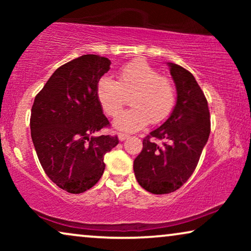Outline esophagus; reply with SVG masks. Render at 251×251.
I'll use <instances>...</instances> for the list:
<instances>
[{"label":"esophagus","instance_id":"obj_1","mask_svg":"<svg viewBox=\"0 0 251 251\" xmlns=\"http://www.w3.org/2000/svg\"><path fill=\"white\" fill-rule=\"evenodd\" d=\"M128 137H129L128 133H126V132H119V139L121 140V142H122V140H126V138H128Z\"/></svg>","mask_w":251,"mask_h":251}]
</instances>
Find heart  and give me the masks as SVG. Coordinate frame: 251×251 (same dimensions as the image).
I'll return each instance as SVG.
<instances>
[{"mask_svg":"<svg viewBox=\"0 0 251 251\" xmlns=\"http://www.w3.org/2000/svg\"><path fill=\"white\" fill-rule=\"evenodd\" d=\"M132 95L130 109L114 121L118 129L135 131L147 122L160 123L166 120L176 102V87L169 77L146 61H132L119 71L118 81L102 76L97 84V97L102 109L109 116H117Z\"/></svg>","mask_w":251,"mask_h":251,"instance_id":"obj_1","label":"heart"}]
</instances>
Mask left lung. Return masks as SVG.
Listing matches in <instances>:
<instances>
[{"instance_id":"8db88e82","label":"left lung","mask_w":251,"mask_h":251,"mask_svg":"<svg viewBox=\"0 0 251 251\" xmlns=\"http://www.w3.org/2000/svg\"><path fill=\"white\" fill-rule=\"evenodd\" d=\"M169 66L176 105L167 121L143 139L142 152L133 161L137 181L153 194L171 193L186 183L210 135V113L200 85L184 67Z\"/></svg>"}]
</instances>
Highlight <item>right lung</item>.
<instances>
[{"instance_id":"right-lung-1","label":"right lung","mask_w":251,"mask_h":251,"mask_svg":"<svg viewBox=\"0 0 251 251\" xmlns=\"http://www.w3.org/2000/svg\"><path fill=\"white\" fill-rule=\"evenodd\" d=\"M108 58L83 54L58 67L34 99L30 135L47 176L68 193L88 191L105 170L104 155L118 136H92L109 121L97 97Z\"/></svg>"}]
</instances>
